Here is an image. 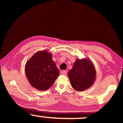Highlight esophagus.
<instances>
[{
    "label": "esophagus",
    "mask_w": 123,
    "mask_h": 123,
    "mask_svg": "<svg viewBox=\"0 0 123 123\" xmlns=\"http://www.w3.org/2000/svg\"><path fill=\"white\" fill-rule=\"evenodd\" d=\"M67 73V71H65V70H63V71L62 72V74L63 75H66Z\"/></svg>",
    "instance_id": "esophagus-1"
}]
</instances>
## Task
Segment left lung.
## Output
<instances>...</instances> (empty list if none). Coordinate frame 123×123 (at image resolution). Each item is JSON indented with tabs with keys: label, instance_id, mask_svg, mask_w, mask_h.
Instances as JSON below:
<instances>
[{
	"label": "left lung",
	"instance_id": "8db88e82",
	"mask_svg": "<svg viewBox=\"0 0 123 123\" xmlns=\"http://www.w3.org/2000/svg\"><path fill=\"white\" fill-rule=\"evenodd\" d=\"M68 77L73 88L83 91L92 86L96 79L95 67L87 59H77L73 68L68 72Z\"/></svg>",
	"mask_w": 123,
	"mask_h": 123
}]
</instances>
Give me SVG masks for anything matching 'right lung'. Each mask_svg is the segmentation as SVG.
I'll return each mask as SVG.
<instances>
[{
  "mask_svg": "<svg viewBox=\"0 0 123 123\" xmlns=\"http://www.w3.org/2000/svg\"><path fill=\"white\" fill-rule=\"evenodd\" d=\"M25 73L30 83L40 91L52 86L59 75V70L52 60V54L46 50L35 53L27 62Z\"/></svg>",
  "mask_w": 123,
  "mask_h": 123,
  "instance_id": "right-lung-1",
  "label": "right lung"
}]
</instances>
